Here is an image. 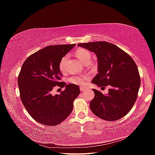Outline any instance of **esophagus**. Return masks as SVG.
I'll list each match as a JSON object with an SVG mask.
<instances>
[{
	"instance_id": "obj_1",
	"label": "esophagus",
	"mask_w": 155,
	"mask_h": 155,
	"mask_svg": "<svg viewBox=\"0 0 155 155\" xmlns=\"http://www.w3.org/2000/svg\"><path fill=\"white\" fill-rule=\"evenodd\" d=\"M85 89H87V87H83V86H81V87H80V91H85Z\"/></svg>"
}]
</instances>
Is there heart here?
I'll return each instance as SVG.
<instances>
[{
    "instance_id": "heart-1",
    "label": "heart",
    "mask_w": 155,
    "mask_h": 155,
    "mask_svg": "<svg viewBox=\"0 0 155 155\" xmlns=\"http://www.w3.org/2000/svg\"><path fill=\"white\" fill-rule=\"evenodd\" d=\"M75 55H76L78 59L84 64L91 61V54L86 49L78 48L76 51V52H75ZM67 59L68 56L65 55L60 61L59 68L60 71L61 72H64L65 71V69H66V63L67 61ZM89 78H90V76L88 75H77V76H74L70 78L69 81L72 83L81 85H83Z\"/></svg>"
}]
</instances>
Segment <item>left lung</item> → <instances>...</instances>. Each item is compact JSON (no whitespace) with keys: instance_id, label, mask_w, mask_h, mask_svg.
<instances>
[{"instance_id":"8db88e82","label":"left lung","mask_w":155,"mask_h":155,"mask_svg":"<svg viewBox=\"0 0 155 155\" xmlns=\"http://www.w3.org/2000/svg\"><path fill=\"white\" fill-rule=\"evenodd\" d=\"M78 46L97 56L98 74L92 83L99 87H110L107 94L92 89L95 96L90 103L92 112L107 121L123 118L134 105L140 86V74L134 60L123 50L105 41L79 43Z\"/></svg>"}]
</instances>
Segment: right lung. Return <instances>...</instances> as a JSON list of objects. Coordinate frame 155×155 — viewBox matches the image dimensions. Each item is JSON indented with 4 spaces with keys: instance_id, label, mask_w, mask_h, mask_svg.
Returning a JSON list of instances; mask_svg holds the SVG:
<instances>
[{
    "instance_id": "right-lung-1",
    "label": "right lung",
    "mask_w": 155,
    "mask_h": 155,
    "mask_svg": "<svg viewBox=\"0 0 155 155\" xmlns=\"http://www.w3.org/2000/svg\"><path fill=\"white\" fill-rule=\"evenodd\" d=\"M76 44L51 45L30 55L18 77L20 97L29 114L37 122L54 126L61 123L73 110V101L80 93L77 85L60 82L61 59ZM58 85L65 87L60 95H51Z\"/></svg>"
}]
</instances>
